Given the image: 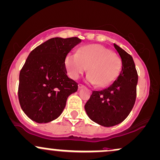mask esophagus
<instances>
[{
    "label": "esophagus",
    "mask_w": 160,
    "mask_h": 160,
    "mask_svg": "<svg viewBox=\"0 0 160 160\" xmlns=\"http://www.w3.org/2000/svg\"><path fill=\"white\" fill-rule=\"evenodd\" d=\"M78 87H79V89H82V88H84V87H85V86L83 85V84L80 83V84H79Z\"/></svg>",
    "instance_id": "1"
}]
</instances>
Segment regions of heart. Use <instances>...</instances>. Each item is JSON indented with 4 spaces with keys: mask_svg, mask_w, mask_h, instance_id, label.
Returning a JSON list of instances; mask_svg holds the SVG:
<instances>
[{
    "mask_svg": "<svg viewBox=\"0 0 160 160\" xmlns=\"http://www.w3.org/2000/svg\"><path fill=\"white\" fill-rule=\"evenodd\" d=\"M65 64L70 76L78 79L87 70L89 83L104 87L111 84L118 75L121 60L116 54L106 47L97 44L78 49L77 53L67 56Z\"/></svg>",
    "mask_w": 160,
    "mask_h": 160,
    "instance_id": "heart-1",
    "label": "heart"
}]
</instances>
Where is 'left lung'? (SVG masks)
I'll list each match as a JSON object with an SVG mask.
<instances>
[{"label":"left lung","mask_w":160,"mask_h":160,"mask_svg":"<svg viewBox=\"0 0 160 160\" xmlns=\"http://www.w3.org/2000/svg\"><path fill=\"white\" fill-rule=\"evenodd\" d=\"M114 47L122 59V70L108 87L92 91L85 105V110L91 120L105 127L120 124L128 116L137 96L138 75L134 60L116 44H114Z\"/></svg>","instance_id":"obj_1"}]
</instances>
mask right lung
I'll return each instance as SVG.
<instances>
[{
  "label": "right lung",
  "mask_w": 160,
  "mask_h": 160,
  "mask_svg": "<svg viewBox=\"0 0 160 160\" xmlns=\"http://www.w3.org/2000/svg\"><path fill=\"white\" fill-rule=\"evenodd\" d=\"M81 42L77 37L52 38L33 49L20 73L19 101L29 118L48 123L60 116L78 83L67 75L65 58Z\"/></svg>",
  "instance_id": "obj_1"
}]
</instances>
